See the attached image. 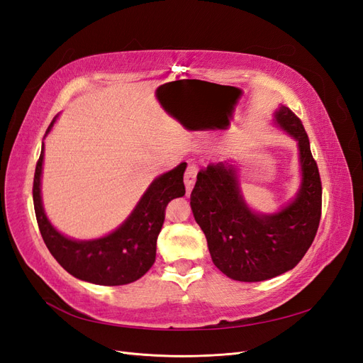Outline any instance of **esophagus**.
Segmentation results:
<instances>
[{"label":"esophagus","mask_w":363,"mask_h":363,"mask_svg":"<svg viewBox=\"0 0 363 363\" xmlns=\"http://www.w3.org/2000/svg\"><path fill=\"white\" fill-rule=\"evenodd\" d=\"M195 180H196V168L195 164H189L188 168H186V172H184V186H186V195H189L194 184H195Z\"/></svg>","instance_id":"obj_1"}]
</instances>
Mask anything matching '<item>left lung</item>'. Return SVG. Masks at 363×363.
<instances>
[{
    "instance_id": "left-lung-1",
    "label": "left lung",
    "mask_w": 363,
    "mask_h": 363,
    "mask_svg": "<svg viewBox=\"0 0 363 363\" xmlns=\"http://www.w3.org/2000/svg\"><path fill=\"white\" fill-rule=\"evenodd\" d=\"M274 124L295 139L301 182L277 212L260 213L247 203L233 160L208 164L196 175L191 208L207 239L215 267L238 281H263L292 269L312 245L321 218L323 188L309 138L286 106Z\"/></svg>"
}]
</instances>
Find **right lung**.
<instances>
[{"instance_id":"right-lung-1","label":"right lung","mask_w":363,"mask_h":363,"mask_svg":"<svg viewBox=\"0 0 363 363\" xmlns=\"http://www.w3.org/2000/svg\"><path fill=\"white\" fill-rule=\"evenodd\" d=\"M56 119L57 116L52 119L47 135ZM42 164L43 142L33 182V203L43 242L60 267L75 279L101 286H119L144 276L156 260V244L164 221V208L171 200L186 192L183 183L186 163L182 162L152 180L125 221L112 233L84 240L62 235L47 218L40 194Z\"/></svg>"}]
</instances>
